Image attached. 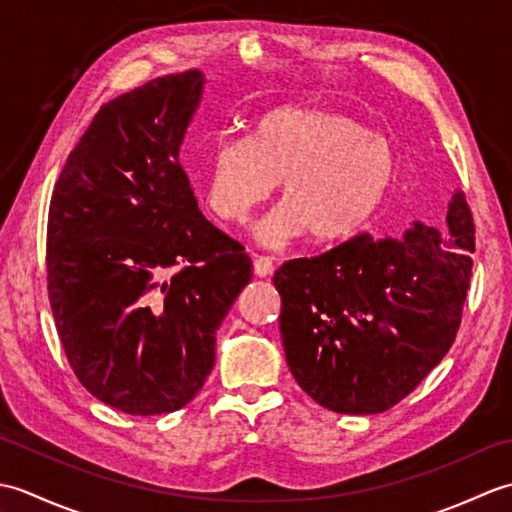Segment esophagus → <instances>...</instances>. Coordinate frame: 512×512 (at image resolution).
Instances as JSON below:
<instances>
[{"instance_id": "esophagus-1", "label": "esophagus", "mask_w": 512, "mask_h": 512, "mask_svg": "<svg viewBox=\"0 0 512 512\" xmlns=\"http://www.w3.org/2000/svg\"><path fill=\"white\" fill-rule=\"evenodd\" d=\"M253 270H255L257 277L273 275V270H275L273 259H270V257H255L253 259Z\"/></svg>"}]
</instances>
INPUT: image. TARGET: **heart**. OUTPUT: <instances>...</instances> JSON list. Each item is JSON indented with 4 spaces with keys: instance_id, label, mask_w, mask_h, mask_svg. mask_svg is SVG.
<instances>
[{
    "instance_id": "heart-1",
    "label": "heart",
    "mask_w": 512,
    "mask_h": 512,
    "mask_svg": "<svg viewBox=\"0 0 512 512\" xmlns=\"http://www.w3.org/2000/svg\"><path fill=\"white\" fill-rule=\"evenodd\" d=\"M398 178V156L383 136L350 116L277 107L248 138H226L204 171V202L226 224L242 226L281 182V204L259 226L268 248L310 233L341 242L363 231Z\"/></svg>"
}]
</instances>
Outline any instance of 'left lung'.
<instances>
[{
    "label": "left lung",
    "mask_w": 512,
    "mask_h": 512,
    "mask_svg": "<svg viewBox=\"0 0 512 512\" xmlns=\"http://www.w3.org/2000/svg\"><path fill=\"white\" fill-rule=\"evenodd\" d=\"M447 233L420 222L402 239L365 233L277 270L286 361L314 402L354 416L387 411L442 361L460 328L475 250L460 189Z\"/></svg>",
    "instance_id": "left-lung-1"
}]
</instances>
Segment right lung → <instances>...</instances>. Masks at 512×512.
<instances>
[{
  "mask_svg": "<svg viewBox=\"0 0 512 512\" xmlns=\"http://www.w3.org/2000/svg\"><path fill=\"white\" fill-rule=\"evenodd\" d=\"M202 90L189 70L105 103L50 200L48 297L65 356L92 396L132 416L195 398L215 332L253 277L180 165Z\"/></svg>",
  "mask_w": 512,
  "mask_h": 512,
  "instance_id": "add662e5",
  "label": "right lung"
}]
</instances>
